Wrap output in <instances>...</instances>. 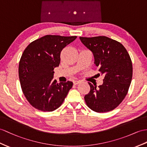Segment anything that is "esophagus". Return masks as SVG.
I'll use <instances>...</instances> for the list:
<instances>
[{
  "mask_svg": "<svg viewBox=\"0 0 147 147\" xmlns=\"http://www.w3.org/2000/svg\"><path fill=\"white\" fill-rule=\"evenodd\" d=\"M80 83V81H77V80H75L74 81V85H77V84H79Z\"/></svg>",
  "mask_w": 147,
  "mask_h": 147,
  "instance_id": "1",
  "label": "esophagus"
}]
</instances>
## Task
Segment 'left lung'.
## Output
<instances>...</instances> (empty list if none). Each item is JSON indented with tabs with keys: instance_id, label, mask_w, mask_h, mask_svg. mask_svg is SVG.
<instances>
[{
	"instance_id": "left-lung-1",
	"label": "left lung",
	"mask_w": 147,
	"mask_h": 147,
	"mask_svg": "<svg viewBox=\"0 0 147 147\" xmlns=\"http://www.w3.org/2000/svg\"><path fill=\"white\" fill-rule=\"evenodd\" d=\"M80 39L92 52L95 65L104 76L98 87L88 82L90 90L84 96L86 104L98 113L113 110L123 100L130 87L133 74L130 57L122 44L107 37Z\"/></svg>"
}]
</instances>
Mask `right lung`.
<instances>
[{
    "mask_svg": "<svg viewBox=\"0 0 147 147\" xmlns=\"http://www.w3.org/2000/svg\"><path fill=\"white\" fill-rule=\"evenodd\" d=\"M77 36L47 35L32 42L24 50L19 65L22 90L30 104L38 110L52 112L62 104L71 82L57 83L53 69L59 67L60 53Z\"/></svg>",
    "mask_w": 147,
    "mask_h": 147,
    "instance_id": "add662e5",
    "label": "right lung"
}]
</instances>
